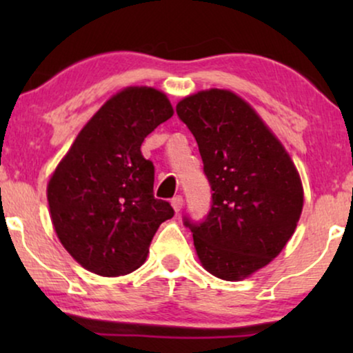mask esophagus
I'll list each match as a JSON object with an SVG mask.
<instances>
[{"mask_svg": "<svg viewBox=\"0 0 353 353\" xmlns=\"http://www.w3.org/2000/svg\"><path fill=\"white\" fill-rule=\"evenodd\" d=\"M172 207H173V210H175V212H180L181 207H183V197L181 196L173 197V199H172Z\"/></svg>", "mask_w": 353, "mask_h": 353, "instance_id": "obj_1", "label": "esophagus"}]
</instances>
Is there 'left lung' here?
I'll list each match as a JSON object with an SVG mask.
<instances>
[{
    "instance_id": "8db88e82",
    "label": "left lung",
    "mask_w": 353,
    "mask_h": 353,
    "mask_svg": "<svg viewBox=\"0 0 353 353\" xmlns=\"http://www.w3.org/2000/svg\"><path fill=\"white\" fill-rule=\"evenodd\" d=\"M176 114L196 138L210 210L183 216L207 272L238 281L272 262L296 230L303 191L294 163L255 110L226 90L188 96Z\"/></svg>"
}]
</instances>
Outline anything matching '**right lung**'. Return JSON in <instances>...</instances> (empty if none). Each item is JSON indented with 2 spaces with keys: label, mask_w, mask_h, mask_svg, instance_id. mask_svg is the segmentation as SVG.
I'll use <instances>...</instances> for the list:
<instances>
[{
  "label": "right lung",
  "mask_w": 353,
  "mask_h": 353,
  "mask_svg": "<svg viewBox=\"0 0 353 353\" xmlns=\"http://www.w3.org/2000/svg\"><path fill=\"white\" fill-rule=\"evenodd\" d=\"M172 115L161 91L130 86L93 115L52 173L48 202L57 238L90 272H134L175 214L154 197V165L141 154L144 138Z\"/></svg>",
  "instance_id": "1"
}]
</instances>
